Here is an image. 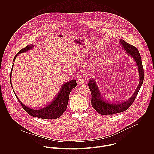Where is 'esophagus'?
I'll list each match as a JSON object with an SVG mask.
<instances>
[{"label":"esophagus","instance_id":"1","mask_svg":"<svg viewBox=\"0 0 154 154\" xmlns=\"http://www.w3.org/2000/svg\"><path fill=\"white\" fill-rule=\"evenodd\" d=\"M77 83L78 85H81V84H84V79L82 78H79L77 79Z\"/></svg>","mask_w":154,"mask_h":154}]
</instances>
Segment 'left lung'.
<instances>
[{
	"label": "left lung",
	"instance_id": "1",
	"mask_svg": "<svg viewBox=\"0 0 154 154\" xmlns=\"http://www.w3.org/2000/svg\"><path fill=\"white\" fill-rule=\"evenodd\" d=\"M120 42L123 48L132 56L136 62L138 67V72L139 75V83L136 91L129 99L119 103H111L103 98L98 86L94 79H90L88 86L91 93V104L92 107L96 110L99 114L102 115L114 114L119 113L128 110L134 102L138 92L141 87L144 79V71L142 64L141 57L138 50L131 44L128 43L123 40H120Z\"/></svg>",
	"mask_w": 154,
	"mask_h": 154
}]
</instances>
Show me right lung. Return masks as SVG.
Listing matches in <instances>:
<instances>
[{"label":"right lung","instance_id":"obj_1","mask_svg":"<svg viewBox=\"0 0 154 154\" xmlns=\"http://www.w3.org/2000/svg\"><path fill=\"white\" fill-rule=\"evenodd\" d=\"M34 47L33 45H28L25 48H22L17 55L14 58V61H15L16 57L20 54L24 53L26 51L31 50ZM14 65V63H13ZM13 66L12 67V70L10 75L11 78V75H12V70ZM76 80H72L68 82L64 83L60 88L59 94L57 96L54 98V99L48 105L45 106L42 108L38 109H32L29 107H26L24 104H23L22 102L19 100L17 95L15 94L19 101L20 103L21 104L22 108L25 110L28 114L32 117H36L38 118H41L43 119H56L60 117L63 113L67 109V103L69 98V94L70 91L72 89L76 87Z\"/></svg>","mask_w":154,"mask_h":154}]
</instances>
